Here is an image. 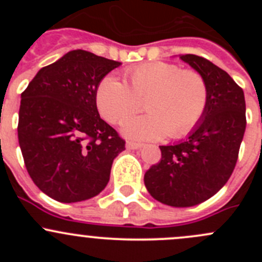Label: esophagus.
Instances as JSON below:
<instances>
[{"mask_svg": "<svg viewBox=\"0 0 262 262\" xmlns=\"http://www.w3.org/2000/svg\"><path fill=\"white\" fill-rule=\"evenodd\" d=\"M142 147H143V144L138 143V142H128L126 143V148H129V149H139Z\"/></svg>", "mask_w": 262, "mask_h": 262, "instance_id": "obj_1", "label": "esophagus"}]
</instances>
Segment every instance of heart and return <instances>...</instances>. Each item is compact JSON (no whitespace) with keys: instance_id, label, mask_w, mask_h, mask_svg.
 <instances>
[{"instance_id":"b5f03b06","label":"heart","mask_w":262,"mask_h":262,"mask_svg":"<svg viewBox=\"0 0 262 262\" xmlns=\"http://www.w3.org/2000/svg\"><path fill=\"white\" fill-rule=\"evenodd\" d=\"M125 82L105 76L99 82L95 101L100 115L119 124L135 114L145 100L148 114L124 121L121 132L136 141L181 138L196 128L207 112L209 86L195 70L155 60L125 71Z\"/></svg>"}]
</instances>
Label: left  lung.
Masks as SVG:
<instances>
[{"mask_svg": "<svg viewBox=\"0 0 262 262\" xmlns=\"http://www.w3.org/2000/svg\"><path fill=\"white\" fill-rule=\"evenodd\" d=\"M180 58L208 82L207 112L186 141L160 147L161 161L144 173V185L162 204L185 208L212 198L231 178L246 129V102L226 71L199 55Z\"/></svg>", "mask_w": 262, "mask_h": 262, "instance_id": "1", "label": "left lung"}]
</instances>
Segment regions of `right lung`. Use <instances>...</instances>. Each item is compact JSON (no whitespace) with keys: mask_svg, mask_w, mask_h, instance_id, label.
<instances>
[{"mask_svg":"<svg viewBox=\"0 0 262 262\" xmlns=\"http://www.w3.org/2000/svg\"><path fill=\"white\" fill-rule=\"evenodd\" d=\"M121 63L72 50L43 67L21 94L17 136L26 170L52 199L76 203L105 189L125 141L100 118L99 82Z\"/></svg>","mask_w":262,"mask_h":262,"instance_id":"1","label":"right lung"}]
</instances>
